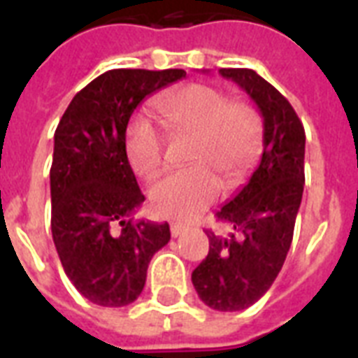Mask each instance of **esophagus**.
<instances>
[{
  "label": "esophagus",
  "mask_w": 358,
  "mask_h": 358,
  "mask_svg": "<svg viewBox=\"0 0 358 358\" xmlns=\"http://www.w3.org/2000/svg\"><path fill=\"white\" fill-rule=\"evenodd\" d=\"M185 230H187V227L182 223H171V234L174 236V238H178L180 234H184Z\"/></svg>",
  "instance_id": "34e87169"
}]
</instances>
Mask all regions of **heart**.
I'll return each instance as SVG.
<instances>
[{"mask_svg": "<svg viewBox=\"0 0 358 358\" xmlns=\"http://www.w3.org/2000/svg\"><path fill=\"white\" fill-rule=\"evenodd\" d=\"M156 111L176 134L191 137L187 171L159 180L150 191L154 212L189 221L217 201L227 185L247 176L260 154L264 120L255 106L229 100L215 87L191 83L157 98ZM126 157L137 176L152 180L163 169V135L145 117L126 129ZM221 176L220 179L218 176Z\"/></svg>", "mask_w": 358, "mask_h": 358, "instance_id": "obj_1", "label": "heart"}]
</instances>
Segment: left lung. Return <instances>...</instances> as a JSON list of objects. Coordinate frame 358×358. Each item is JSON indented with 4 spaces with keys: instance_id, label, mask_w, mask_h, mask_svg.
Listing matches in <instances>:
<instances>
[{
    "instance_id": "1",
    "label": "left lung",
    "mask_w": 358,
    "mask_h": 358,
    "mask_svg": "<svg viewBox=\"0 0 358 358\" xmlns=\"http://www.w3.org/2000/svg\"><path fill=\"white\" fill-rule=\"evenodd\" d=\"M264 117V154L249 184L215 215L241 232L229 238L206 230L210 250L191 273L196 294L210 308H249L271 288L294 238L305 185V128L292 103L249 69H221Z\"/></svg>"
}]
</instances>
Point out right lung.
I'll return each instance as SVG.
<instances>
[{"label":"right lung","instance_id":"add662e5","mask_svg":"<svg viewBox=\"0 0 358 358\" xmlns=\"http://www.w3.org/2000/svg\"><path fill=\"white\" fill-rule=\"evenodd\" d=\"M185 78L180 69H117L83 87L55 129L52 236L70 282L100 306L141 295L152 256L169 243V224L131 221L145 201L126 157V128L152 92Z\"/></svg>","mask_w":358,"mask_h":358}]
</instances>
